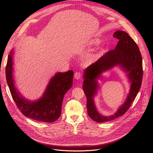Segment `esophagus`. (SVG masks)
Here are the masks:
<instances>
[{"label": "esophagus", "mask_w": 153, "mask_h": 153, "mask_svg": "<svg viewBox=\"0 0 153 153\" xmlns=\"http://www.w3.org/2000/svg\"><path fill=\"white\" fill-rule=\"evenodd\" d=\"M74 78L77 80H79L81 79V75H80V73H76L75 74H74Z\"/></svg>", "instance_id": "1"}]
</instances>
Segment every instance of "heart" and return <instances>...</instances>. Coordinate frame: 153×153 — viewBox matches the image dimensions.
<instances>
[{"mask_svg": "<svg viewBox=\"0 0 153 153\" xmlns=\"http://www.w3.org/2000/svg\"><path fill=\"white\" fill-rule=\"evenodd\" d=\"M100 43V40L97 39H93L89 42V45L90 46H96L98 45Z\"/></svg>", "mask_w": 153, "mask_h": 153, "instance_id": "obj_1", "label": "heart"}]
</instances>
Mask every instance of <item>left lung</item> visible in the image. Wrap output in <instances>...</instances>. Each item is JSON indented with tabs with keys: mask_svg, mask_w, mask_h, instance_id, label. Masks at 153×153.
Instances as JSON below:
<instances>
[{
	"mask_svg": "<svg viewBox=\"0 0 153 153\" xmlns=\"http://www.w3.org/2000/svg\"><path fill=\"white\" fill-rule=\"evenodd\" d=\"M113 37L119 39L115 49L107 52L83 73L82 88L87 99V111L88 116L98 123L110 121L123 115L134 102L142 81V58L136 42L123 31H116ZM116 66L127 73L131 83L130 90L126 101L117 111L111 116L105 117L98 112L94 103V97L99 88L97 80L101 77L102 72Z\"/></svg>",
	"mask_w": 153,
	"mask_h": 153,
	"instance_id": "1",
	"label": "left lung"
}]
</instances>
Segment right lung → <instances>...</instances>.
<instances>
[{
  "label": "right lung",
  "mask_w": 153,
  "mask_h": 153,
  "mask_svg": "<svg viewBox=\"0 0 153 153\" xmlns=\"http://www.w3.org/2000/svg\"><path fill=\"white\" fill-rule=\"evenodd\" d=\"M13 50L8 55L6 67V78L11 96L17 108L25 116L33 120L52 123L61 114L64 95L73 85L74 72H58L50 79L42 96L31 101L22 96L16 88L13 78Z\"/></svg>",
  "instance_id": "obj_1"
}]
</instances>
